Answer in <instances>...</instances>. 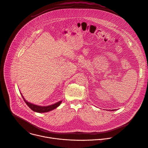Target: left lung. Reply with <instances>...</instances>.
<instances>
[{
    "label": "left lung",
    "instance_id": "obj_1",
    "mask_svg": "<svg viewBox=\"0 0 148 148\" xmlns=\"http://www.w3.org/2000/svg\"><path fill=\"white\" fill-rule=\"evenodd\" d=\"M112 111H114V110H112Z\"/></svg>",
    "mask_w": 148,
    "mask_h": 148
}]
</instances>
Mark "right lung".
I'll use <instances>...</instances> for the list:
<instances>
[{"instance_id":"add662e5","label":"right lung","mask_w":148,"mask_h":148,"mask_svg":"<svg viewBox=\"0 0 148 148\" xmlns=\"http://www.w3.org/2000/svg\"><path fill=\"white\" fill-rule=\"evenodd\" d=\"M23 99L24 101V102H25V103L28 105V106L30 108L31 110H32L33 111L36 112H38V113H43V112H49L53 110L55 108H56L58 106H59L60 105V104L62 102V101H59L54 104L51 105H48V106H39V105H34L33 103H29L28 102H27L25 99L24 97H23V95L21 93Z\"/></svg>"}]
</instances>
